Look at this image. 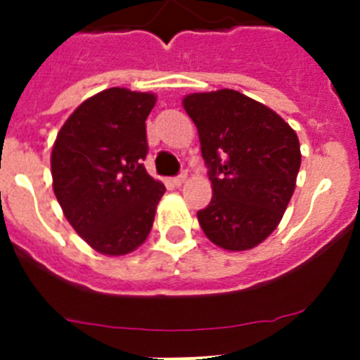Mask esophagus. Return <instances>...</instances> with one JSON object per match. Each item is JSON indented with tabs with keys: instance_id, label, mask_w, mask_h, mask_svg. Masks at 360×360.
Segmentation results:
<instances>
[{
	"instance_id": "obj_1",
	"label": "esophagus",
	"mask_w": 360,
	"mask_h": 360,
	"mask_svg": "<svg viewBox=\"0 0 360 360\" xmlns=\"http://www.w3.org/2000/svg\"><path fill=\"white\" fill-rule=\"evenodd\" d=\"M186 180H187V173H186V171H184V173H180V174H178V176L173 178V184H174V186H182V184L186 182Z\"/></svg>"
}]
</instances>
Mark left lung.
Masks as SVG:
<instances>
[{"mask_svg":"<svg viewBox=\"0 0 360 360\" xmlns=\"http://www.w3.org/2000/svg\"><path fill=\"white\" fill-rule=\"evenodd\" d=\"M196 124L212 184L196 212L205 236L225 250H249L278 227L295 189L301 151L281 117L236 90L184 98Z\"/></svg>","mask_w":360,"mask_h":360,"instance_id":"8db88e82","label":"left lung"}]
</instances>
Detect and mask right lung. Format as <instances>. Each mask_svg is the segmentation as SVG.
Returning a JSON list of instances; mask_svg holds the SVG:
<instances>
[{"mask_svg":"<svg viewBox=\"0 0 360 360\" xmlns=\"http://www.w3.org/2000/svg\"><path fill=\"white\" fill-rule=\"evenodd\" d=\"M155 103L153 94L110 88L86 98L57 133L53 193L70 225L101 254L141 247L165 193L144 167Z\"/></svg>","mask_w":360,"mask_h":360,"instance_id":"1","label":"right lung"}]
</instances>
